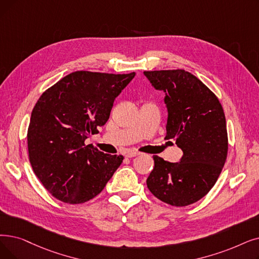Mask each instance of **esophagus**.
<instances>
[{
    "mask_svg": "<svg viewBox=\"0 0 259 259\" xmlns=\"http://www.w3.org/2000/svg\"><path fill=\"white\" fill-rule=\"evenodd\" d=\"M141 153L140 152H137V151H130V152H128L127 154H126V156L127 157H134V156H138V155H140Z\"/></svg>",
    "mask_w": 259,
    "mask_h": 259,
    "instance_id": "34e87169",
    "label": "esophagus"
}]
</instances>
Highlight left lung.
Masks as SVG:
<instances>
[{"label":"left lung","instance_id":"left-lung-1","mask_svg":"<svg viewBox=\"0 0 259 259\" xmlns=\"http://www.w3.org/2000/svg\"><path fill=\"white\" fill-rule=\"evenodd\" d=\"M151 85L165 93L166 140L183 151L178 163L153 155L147 187L161 201L186 206L203 198L217 179L228 155L226 116L217 96L184 70L148 71Z\"/></svg>","mask_w":259,"mask_h":259}]
</instances>
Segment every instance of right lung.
Here are the masks:
<instances>
[{
	"mask_svg": "<svg viewBox=\"0 0 259 259\" xmlns=\"http://www.w3.org/2000/svg\"><path fill=\"white\" fill-rule=\"evenodd\" d=\"M136 73L77 71L48 89L32 109L27 131L29 162L55 198L79 204L96 197L122 155L84 144L109 119L115 98Z\"/></svg>",
	"mask_w": 259,
	"mask_h": 259,
	"instance_id": "add662e5",
	"label": "right lung"
}]
</instances>
